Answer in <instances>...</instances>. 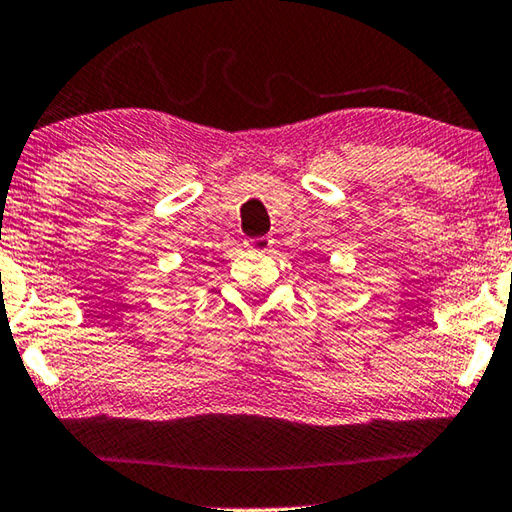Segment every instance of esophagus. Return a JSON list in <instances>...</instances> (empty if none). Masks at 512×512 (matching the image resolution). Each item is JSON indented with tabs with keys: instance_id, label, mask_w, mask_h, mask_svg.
<instances>
[{
	"instance_id": "obj_1",
	"label": "esophagus",
	"mask_w": 512,
	"mask_h": 512,
	"mask_svg": "<svg viewBox=\"0 0 512 512\" xmlns=\"http://www.w3.org/2000/svg\"><path fill=\"white\" fill-rule=\"evenodd\" d=\"M271 243H273L271 236H257V239L246 241V248L255 250V253H266V250H271Z\"/></svg>"
}]
</instances>
